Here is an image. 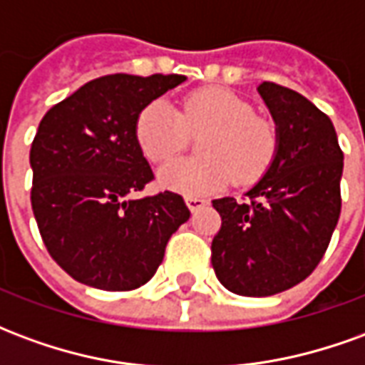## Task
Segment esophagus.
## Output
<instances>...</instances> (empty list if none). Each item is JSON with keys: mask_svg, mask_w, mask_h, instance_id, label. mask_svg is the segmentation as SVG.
I'll return each mask as SVG.
<instances>
[{"mask_svg": "<svg viewBox=\"0 0 365 365\" xmlns=\"http://www.w3.org/2000/svg\"><path fill=\"white\" fill-rule=\"evenodd\" d=\"M207 203H209V201H207V199H203V197H191V195H187V197H185V205L190 207L191 213H195L197 209L205 207Z\"/></svg>", "mask_w": 365, "mask_h": 365, "instance_id": "1", "label": "esophagus"}]
</instances>
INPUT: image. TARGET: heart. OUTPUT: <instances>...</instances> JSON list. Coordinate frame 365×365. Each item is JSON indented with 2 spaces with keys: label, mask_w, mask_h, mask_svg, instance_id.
<instances>
[{
  "label": "heart",
  "mask_w": 365,
  "mask_h": 365,
  "mask_svg": "<svg viewBox=\"0 0 365 365\" xmlns=\"http://www.w3.org/2000/svg\"><path fill=\"white\" fill-rule=\"evenodd\" d=\"M207 133L197 140V158L172 162L160 170V182L183 195H207L222 190L230 178L240 185L266 174L277 152L274 123L256 117L252 105L222 88H203L182 101L180 111L156 99L138 113L136 140L156 164L183 150L187 133Z\"/></svg>",
  "instance_id": "1"
}]
</instances>
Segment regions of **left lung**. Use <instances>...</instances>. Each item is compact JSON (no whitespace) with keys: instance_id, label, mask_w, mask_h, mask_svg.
<instances>
[{"instance_id":"1","label":"left lung","mask_w":365,"mask_h":365,"mask_svg":"<svg viewBox=\"0 0 365 365\" xmlns=\"http://www.w3.org/2000/svg\"><path fill=\"white\" fill-rule=\"evenodd\" d=\"M277 152L248 201L215 199L221 230L211 245L219 282L245 297H268L311 275L340 217L344 154L332 120L307 97L264 82Z\"/></svg>"}]
</instances>
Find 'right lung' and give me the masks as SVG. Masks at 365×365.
Here are the masks:
<instances>
[{
  "label": "right lung",
  "mask_w": 365,
  "mask_h": 365,
  "mask_svg": "<svg viewBox=\"0 0 365 365\" xmlns=\"http://www.w3.org/2000/svg\"><path fill=\"white\" fill-rule=\"evenodd\" d=\"M185 76L111 74L56 103L31 146V205L44 246L76 282L130 291L156 274L190 219L182 195L130 199L154 180L136 140L144 107Z\"/></svg>",
  "instance_id": "1"
}]
</instances>
